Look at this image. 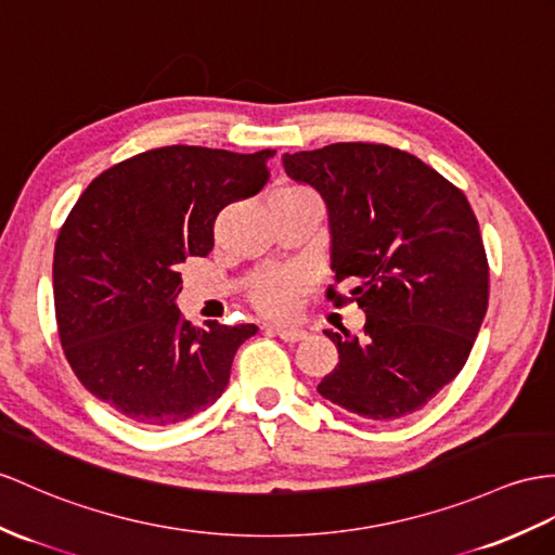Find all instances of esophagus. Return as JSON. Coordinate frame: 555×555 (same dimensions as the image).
<instances>
[{
  "label": "esophagus",
  "mask_w": 555,
  "mask_h": 555,
  "mask_svg": "<svg viewBox=\"0 0 555 555\" xmlns=\"http://www.w3.org/2000/svg\"><path fill=\"white\" fill-rule=\"evenodd\" d=\"M275 334L280 336L282 341L287 344H296V341H304L308 332L306 330H299V327H275Z\"/></svg>",
  "instance_id": "34e87169"
}]
</instances>
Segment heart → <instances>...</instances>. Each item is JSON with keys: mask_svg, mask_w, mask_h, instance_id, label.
<instances>
[{"mask_svg": "<svg viewBox=\"0 0 555 555\" xmlns=\"http://www.w3.org/2000/svg\"><path fill=\"white\" fill-rule=\"evenodd\" d=\"M296 287H299V280L294 275H282L266 280L263 285L256 287L254 292V304L266 315H275V318H285L292 313L294 308V294Z\"/></svg>", "mask_w": 555, "mask_h": 555, "instance_id": "obj_1", "label": "heart"}]
</instances>
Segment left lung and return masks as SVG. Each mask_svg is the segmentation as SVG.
I'll return each mask as SVG.
<instances>
[{
    "instance_id": "1",
    "label": "left lung",
    "mask_w": 555,
    "mask_h": 555,
    "mask_svg": "<svg viewBox=\"0 0 555 555\" xmlns=\"http://www.w3.org/2000/svg\"><path fill=\"white\" fill-rule=\"evenodd\" d=\"M282 165L322 197L336 282L353 285L367 315L360 339L324 330L339 364L318 393L374 422L422 410L462 372L488 313L490 270L468 199L390 145L332 143L285 153Z\"/></svg>"
}]
</instances>
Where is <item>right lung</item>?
I'll return each instance as SVG.
<instances>
[{
	"label": "right lung",
	"instance_id": "right-lung-1",
	"mask_svg": "<svg viewBox=\"0 0 555 555\" xmlns=\"http://www.w3.org/2000/svg\"><path fill=\"white\" fill-rule=\"evenodd\" d=\"M273 151L240 155L167 145L89 183L53 251V301L65 358L91 396L141 426L207 410L256 324L188 322L181 263L207 256L223 207L256 195Z\"/></svg>",
	"mask_w": 555,
	"mask_h": 555
}]
</instances>
